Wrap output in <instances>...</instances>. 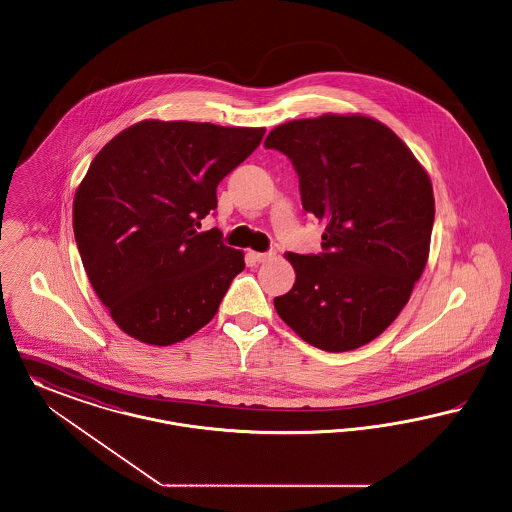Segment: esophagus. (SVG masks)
<instances>
[{
  "label": "esophagus",
  "mask_w": 512,
  "mask_h": 512,
  "mask_svg": "<svg viewBox=\"0 0 512 512\" xmlns=\"http://www.w3.org/2000/svg\"><path fill=\"white\" fill-rule=\"evenodd\" d=\"M248 258H250L252 262L262 264V262H266V260L271 258V254H269V252H254V250H250V252H248Z\"/></svg>",
  "instance_id": "esophagus-1"
}]
</instances>
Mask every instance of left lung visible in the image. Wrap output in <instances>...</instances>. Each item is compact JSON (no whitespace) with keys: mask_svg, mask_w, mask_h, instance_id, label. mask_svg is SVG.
<instances>
[{"mask_svg":"<svg viewBox=\"0 0 512 512\" xmlns=\"http://www.w3.org/2000/svg\"><path fill=\"white\" fill-rule=\"evenodd\" d=\"M266 148L295 167L302 208L325 223L320 254H287L281 320L312 347L354 350L401 314L430 254V177L399 136L364 115L325 113L275 127Z\"/></svg>","mask_w":512,"mask_h":512,"instance_id":"1","label":"left lung"}]
</instances>
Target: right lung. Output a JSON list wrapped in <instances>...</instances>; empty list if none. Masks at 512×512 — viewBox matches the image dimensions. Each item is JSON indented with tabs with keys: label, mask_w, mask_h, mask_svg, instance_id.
Segmentation results:
<instances>
[{
	"label": "right lung",
	"mask_w": 512,
	"mask_h": 512,
	"mask_svg": "<svg viewBox=\"0 0 512 512\" xmlns=\"http://www.w3.org/2000/svg\"><path fill=\"white\" fill-rule=\"evenodd\" d=\"M266 129L140 121L92 160L73 202L82 266L113 322L167 347L216 316L244 256L221 231L200 229L217 185Z\"/></svg>",
	"instance_id": "add662e5"
}]
</instances>
